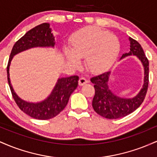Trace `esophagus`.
<instances>
[{
  "label": "esophagus",
  "mask_w": 157,
  "mask_h": 157,
  "mask_svg": "<svg viewBox=\"0 0 157 157\" xmlns=\"http://www.w3.org/2000/svg\"><path fill=\"white\" fill-rule=\"evenodd\" d=\"M88 82H89V81L86 80L85 77H80V80H79V85H80V86H83L84 84L87 83Z\"/></svg>",
  "instance_id": "34e87169"
}]
</instances>
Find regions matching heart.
<instances>
[{"label":"heart","instance_id":"b5f03b06","mask_svg":"<svg viewBox=\"0 0 157 157\" xmlns=\"http://www.w3.org/2000/svg\"><path fill=\"white\" fill-rule=\"evenodd\" d=\"M70 47L71 49L65 48L69 63L79 67L80 59H85L86 68L92 72L109 68L120 51L117 37L96 26L86 27L75 32L70 39Z\"/></svg>","mask_w":157,"mask_h":157}]
</instances>
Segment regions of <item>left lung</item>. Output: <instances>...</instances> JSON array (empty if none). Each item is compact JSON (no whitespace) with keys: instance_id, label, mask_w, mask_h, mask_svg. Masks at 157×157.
Listing matches in <instances>:
<instances>
[{"instance_id":"8db88e82","label":"left lung","mask_w":157,"mask_h":157,"mask_svg":"<svg viewBox=\"0 0 157 157\" xmlns=\"http://www.w3.org/2000/svg\"><path fill=\"white\" fill-rule=\"evenodd\" d=\"M130 51L123 54L120 60L128 56H136L141 61L144 68V83L142 88L136 96L132 98L120 97L113 94L109 86V79L111 71H107L91 78L94 83L95 94L92 100L93 109L100 116L107 119L124 117L134 112L140 107L146 95L148 87L149 63L145 55L141 45L136 40L129 37Z\"/></svg>"}]
</instances>
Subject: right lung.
<instances>
[{"label": "right lung", "instance_id": "1", "mask_svg": "<svg viewBox=\"0 0 157 157\" xmlns=\"http://www.w3.org/2000/svg\"><path fill=\"white\" fill-rule=\"evenodd\" d=\"M55 37L49 23H44L35 26L19 39L11 52L8 66L7 79L12 97L21 111L37 120H48L55 117L67 105L69 97L78 86V76L58 78L51 94L44 100L37 102L25 101L14 91L10 77V67L13 57L17 54L35 47H55Z\"/></svg>", "mask_w": 157, "mask_h": 157}]
</instances>
